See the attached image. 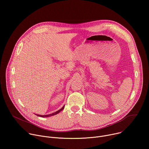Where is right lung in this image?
<instances>
[{"label":"right lung","instance_id":"obj_1","mask_svg":"<svg viewBox=\"0 0 149 149\" xmlns=\"http://www.w3.org/2000/svg\"><path fill=\"white\" fill-rule=\"evenodd\" d=\"M64 107L65 106L63 105V107L60 109V110H59L58 111H56V112H55V113H52V114H48V115H39V114H36L37 116H39V117H51V116H54V115H56V114H58L59 112H61L63 109H64Z\"/></svg>","mask_w":149,"mask_h":149}]
</instances>
